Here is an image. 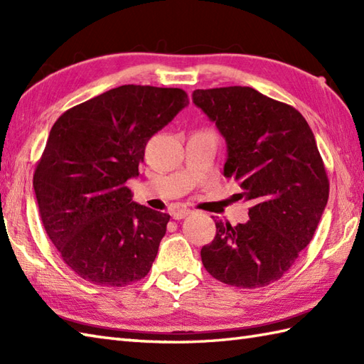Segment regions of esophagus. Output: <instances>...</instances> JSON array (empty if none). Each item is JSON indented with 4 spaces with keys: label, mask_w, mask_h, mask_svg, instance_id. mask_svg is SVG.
Returning a JSON list of instances; mask_svg holds the SVG:
<instances>
[{
    "label": "esophagus",
    "mask_w": 364,
    "mask_h": 364,
    "mask_svg": "<svg viewBox=\"0 0 364 364\" xmlns=\"http://www.w3.org/2000/svg\"><path fill=\"white\" fill-rule=\"evenodd\" d=\"M191 213H192V211L188 210V208H180V210H175V211L172 213V218H173L175 220H180V219L186 218V215H189Z\"/></svg>",
    "instance_id": "34e87169"
}]
</instances>
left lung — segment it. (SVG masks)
I'll list each match as a JSON object with an SVG mask.
<instances>
[{"label":"left lung","instance_id":"8db88e82","mask_svg":"<svg viewBox=\"0 0 364 364\" xmlns=\"http://www.w3.org/2000/svg\"><path fill=\"white\" fill-rule=\"evenodd\" d=\"M192 100L225 137L223 175L252 205L245 223L214 220L202 262L222 283L262 288L288 272L326 210L330 183L314 134L296 107L252 87L197 89Z\"/></svg>","mask_w":364,"mask_h":364}]
</instances>
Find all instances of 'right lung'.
I'll return each mask as SVG.
<instances>
[{
    "instance_id": "right-lung-1",
    "label": "right lung",
    "mask_w": 364,
    "mask_h": 364,
    "mask_svg": "<svg viewBox=\"0 0 364 364\" xmlns=\"http://www.w3.org/2000/svg\"><path fill=\"white\" fill-rule=\"evenodd\" d=\"M189 105L183 89L127 84L54 123L33 186L46 235L76 275L127 286L150 272L170 215L133 202L145 145Z\"/></svg>"
}]
</instances>
